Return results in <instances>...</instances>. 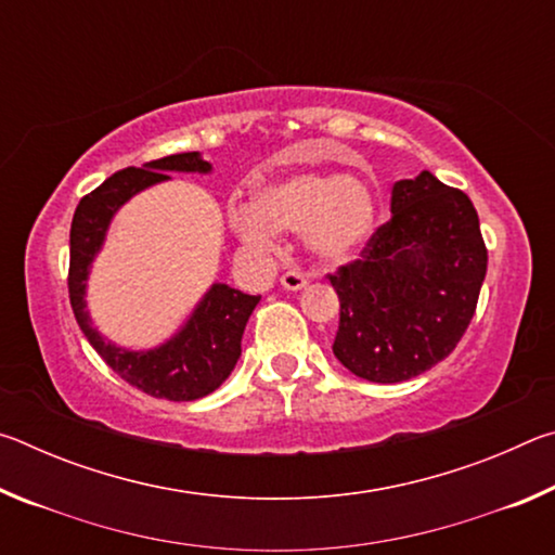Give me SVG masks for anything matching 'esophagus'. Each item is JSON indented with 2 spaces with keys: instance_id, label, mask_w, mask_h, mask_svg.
<instances>
[{
  "instance_id": "1",
  "label": "esophagus",
  "mask_w": 555,
  "mask_h": 555,
  "mask_svg": "<svg viewBox=\"0 0 555 555\" xmlns=\"http://www.w3.org/2000/svg\"><path fill=\"white\" fill-rule=\"evenodd\" d=\"M306 284H308V279L296 269H291L284 276H281V288H286V291H300V288H306Z\"/></svg>"
}]
</instances>
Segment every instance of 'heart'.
Returning <instances> with one entry per match:
<instances>
[{
  "label": "heart",
  "instance_id": "heart-1",
  "mask_svg": "<svg viewBox=\"0 0 555 555\" xmlns=\"http://www.w3.org/2000/svg\"><path fill=\"white\" fill-rule=\"evenodd\" d=\"M377 224V201L367 185L331 171H296L259 183L249 208L232 210L237 237L271 249L276 232H304L315 259L340 264L364 247Z\"/></svg>",
  "mask_w": 555,
  "mask_h": 555
}]
</instances>
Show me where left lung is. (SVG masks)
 <instances>
[{
  "instance_id": "1",
  "label": "left lung",
  "mask_w": 555,
  "mask_h": 555,
  "mask_svg": "<svg viewBox=\"0 0 555 555\" xmlns=\"http://www.w3.org/2000/svg\"><path fill=\"white\" fill-rule=\"evenodd\" d=\"M487 249L475 205L424 171L391 188V220L362 259L331 274L340 298L333 352L360 379L397 384L455 350L475 315Z\"/></svg>"
}]
</instances>
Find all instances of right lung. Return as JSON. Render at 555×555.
Masks as SVG:
<instances>
[{"label":"right lung","mask_w":555,"mask_h":555,"mask_svg":"<svg viewBox=\"0 0 555 555\" xmlns=\"http://www.w3.org/2000/svg\"><path fill=\"white\" fill-rule=\"evenodd\" d=\"M210 173L212 166L201 152L173 154L142 168H121L80 201L70 224V306L82 335L95 352L131 387L168 401H195L208 397L230 377L242 354V335L261 296H249L228 284H212L166 343L149 350H129L107 340L88 311V279L92 261L105 244L117 210L137 193L168 181V173Z\"/></svg>","instance_id":"right-lung-1"}]
</instances>
